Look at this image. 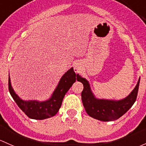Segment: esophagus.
<instances>
[{
    "mask_svg": "<svg viewBox=\"0 0 146 146\" xmlns=\"http://www.w3.org/2000/svg\"><path fill=\"white\" fill-rule=\"evenodd\" d=\"M80 69H81L80 66L79 64H75V65H74V70H75V72H76V73H78V72H79L80 70Z\"/></svg>",
    "mask_w": 146,
    "mask_h": 146,
    "instance_id": "34e87169",
    "label": "esophagus"
}]
</instances>
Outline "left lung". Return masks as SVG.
<instances>
[{
  "label": "left lung",
  "instance_id": "8db88e82",
  "mask_svg": "<svg viewBox=\"0 0 146 146\" xmlns=\"http://www.w3.org/2000/svg\"><path fill=\"white\" fill-rule=\"evenodd\" d=\"M77 80L83 84L84 88L81 96L84 108L90 117L104 121L116 120L127 113L136 101L139 91L140 78L131 92L120 100L99 99L95 96L90 87V82L78 74Z\"/></svg>",
  "mask_w": 146,
  "mask_h": 146
}]
</instances>
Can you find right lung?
<instances>
[{"mask_svg":"<svg viewBox=\"0 0 146 146\" xmlns=\"http://www.w3.org/2000/svg\"><path fill=\"white\" fill-rule=\"evenodd\" d=\"M78 75L70 68L61 78L59 83L47 100L40 101L37 100L24 101L21 99L14 91L9 76V91L20 109L31 119H44L54 116L61 108L64 96L73 84L76 82Z\"/></svg>","mask_w":146,"mask_h":146,"instance_id":"add662e5","label":"right lung"}]
</instances>
